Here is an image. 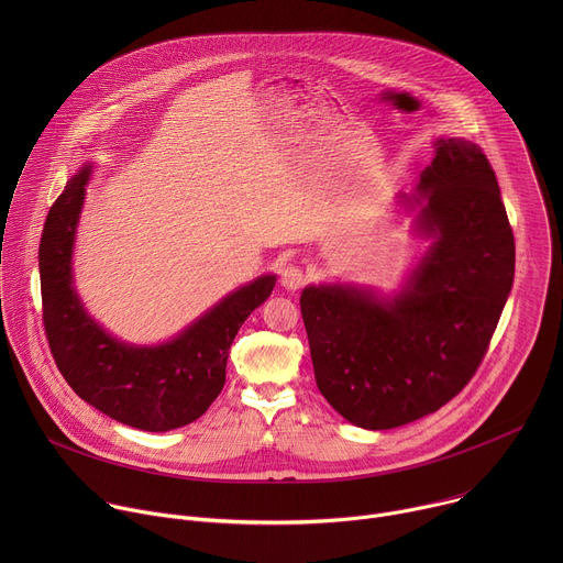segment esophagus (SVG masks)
Listing matches in <instances>:
<instances>
[{
	"label": "esophagus",
	"instance_id": "34e87169",
	"mask_svg": "<svg viewBox=\"0 0 563 563\" xmlns=\"http://www.w3.org/2000/svg\"><path fill=\"white\" fill-rule=\"evenodd\" d=\"M302 283H305V274H302L298 267L287 265V267L280 269V285H283L285 289L294 291V289L302 287Z\"/></svg>",
	"mask_w": 563,
	"mask_h": 563
}]
</instances>
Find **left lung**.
Wrapping results in <instances>:
<instances>
[{
    "label": "left lung",
    "mask_w": 563,
    "mask_h": 563,
    "mask_svg": "<svg viewBox=\"0 0 563 563\" xmlns=\"http://www.w3.org/2000/svg\"><path fill=\"white\" fill-rule=\"evenodd\" d=\"M412 231L430 245L396 291L307 285L300 313L316 385L352 426L391 430L437 412L484 361L515 278V235L486 153L434 140Z\"/></svg>",
    "instance_id": "1"
}]
</instances>
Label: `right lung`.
Segmentation results:
<instances>
[{
  "instance_id": "add662e5",
  "label": "right lung",
  "mask_w": 563,
  "mask_h": 563,
  "mask_svg": "<svg viewBox=\"0 0 563 563\" xmlns=\"http://www.w3.org/2000/svg\"><path fill=\"white\" fill-rule=\"evenodd\" d=\"M91 172L85 165L70 176L42 231L40 283L53 358L79 398L124 426L144 432L189 426L220 394L229 347L247 316L269 298L276 276L233 289L165 343L120 341L85 309L73 280L75 231Z\"/></svg>"
}]
</instances>
